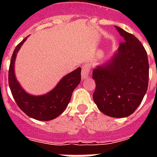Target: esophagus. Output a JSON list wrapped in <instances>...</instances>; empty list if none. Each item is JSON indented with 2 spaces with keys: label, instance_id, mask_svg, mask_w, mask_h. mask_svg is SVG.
<instances>
[{
  "label": "esophagus",
  "instance_id": "1",
  "mask_svg": "<svg viewBox=\"0 0 157 157\" xmlns=\"http://www.w3.org/2000/svg\"><path fill=\"white\" fill-rule=\"evenodd\" d=\"M90 72V67L89 66L88 64H86L82 66L81 68V76L83 78H86L89 76V74Z\"/></svg>",
  "mask_w": 157,
  "mask_h": 157
}]
</instances>
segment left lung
<instances>
[{
	"label": "left lung",
	"instance_id": "8db88e82",
	"mask_svg": "<svg viewBox=\"0 0 157 157\" xmlns=\"http://www.w3.org/2000/svg\"><path fill=\"white\" fill-rule=\"evenodd\" d=\"M123 41L111 60L93 70V98L103 114L126 117L134 113L147 90L149 63L144 45L133 34L116 26Z\"/></svg>",
	"mask_w": 157,
	"mask_h": 157
}]
</instances>
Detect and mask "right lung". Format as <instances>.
I'll return each instance as SVG.
<instances>
[{"label":"right lung","mask_w":157,"mask_h":157,"mask_svg":"<svg viewBox=\"0 0 157 157\" xmlns=\"http://www.w3.org/2000/svg\"><path fill=\"white\" fill-rule=\"evenodd\" d=\"M27 40L25 37L15 47L12 54L9 69V86L18 107L27 116L38 121H50L63 113L71 100V94L81 81V68L62 78L52 91L41 96H33L23 90L14 75V61L21 45Z\"/></svg>","instance_id":"add662e5"}]
</instances>
